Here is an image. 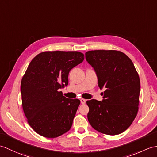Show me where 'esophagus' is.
<instances>
[{
    "label": "esophagus",
    "mask_w": 157,
    "mask_h": 157,
    "mask_svg": "<svg viewBox=\"0 0 157 157\" xmlns=\"http://www.w3.org/2000/svg\"><path fill=\"white\" fill-rule=\"evenodd\" d=\"M80 101H81V103H82V104H86V100L85 99H83V98H82V99L80 100Z\"/></svg>",
    "instance_id": "34e87169"
}]
</instances>
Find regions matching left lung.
<instances>
[{
    "label": "left lung",
    "instance_id": "left-lung-1",
    "mask_svg": "<svg viewBox=\"0 0 157 157\" xmlns=\"http://www.w3.org/2000/svg\"><path fill=\"white\" fill-rule=\"evenodd\" d=\"M86 58L96 73L98 86L105 88L102 101H86L90 125L108 135L122 133L132 124L138 111L140 82L136 68L120 51H89Z\"/></svg>",
    "mask_w": 157,
    "mask_h": 157
}]
</instances>
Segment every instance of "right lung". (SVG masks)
Listing matches in <instances>:
<instances>
[{
  "mask_svg": "<svg viewBox=\"0 0 157 157\" xmlns=\"http://www.w3.org/2000/svg\"><path fill=\"white\" fill-rule=\"evenodd\" d=\"M84 59L79 52H44L37 55L22 78V106L27 122L43 137L56 138L70 130L80 104L59 89L68 84V74Z\"/></svg>",
  "mask_w": 157,
  "mask_h": 157,
  "instance_id": "add662e5",
  "label": "right lung"
}]
</instances>
